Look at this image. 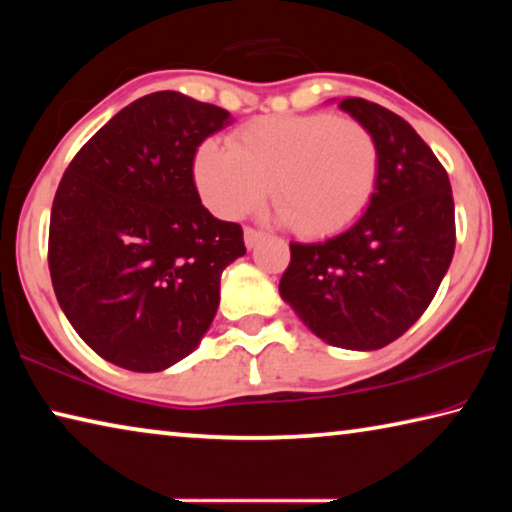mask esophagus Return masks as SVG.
Here are the masks:
<instances>
[{
    "label": "esophagus",
    "mask_w": 512,
    "mask_h": 512,
    "mask_svg": "<svg viewBox=\"0 0 512 512\" xmlns=\"http://www.w3.org/2000/svg\"><path fill=\"white\" fill-rule=\"evenodd\" d=\"M264 237V232L253 230V228H246L244 230V241H246V248H255L259 244V239Z\"/></svg>",
    "instance_id": "34e87169"
}]
</instances>
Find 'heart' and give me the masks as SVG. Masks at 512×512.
Here are the masks:
<instances>
[{
  "mask_svg": "<svg viewBox=\"0 0 512 512\" xmlns=\"http://www.w3.org/2000/svg\"><path fill=\"white\" fill-rule=\"evenodd\" d=\"M230 149L203 142L194 183L221 219L255 212L273 187L277 216L302 237H329L366 210L379 176L375 135L329 112L259 117L230 135Z\"/></svg>",
  "mask_w": 512,
  "mask_h": 512,
  "instance_id": "heart-1",
  "label": "heart"
}]
</instances>
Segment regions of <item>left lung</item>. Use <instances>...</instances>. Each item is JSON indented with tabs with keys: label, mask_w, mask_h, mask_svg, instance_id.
<instances>
[{
	"label": "left lung",
	"mask_w": 512,
	"mask_h": 512,
	"mask_svg": "<svg viewBox=\"0 0 512 512\" xmlns=\"http://www.w3.org/2000/svg\"><path fill=\"white\" fill-rule=\"evenodd\" d=\"M339 108L375 135V192L341 235L291 244L280 296L325 343L379 350L424 314L452 264V185L409 121L359 97Z\"/></svg>",
	"instance_id": "1"
}]
</instances>
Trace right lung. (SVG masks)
<instances>
[{"label":"right lung","mask_w":512,"mask_h":512,"mask_svg":"<svg viewBox=\"0 0 512 512\" xmlns=\"http://www.w3.org/2000/svg\"><path fill=\"white\" fill-rule=\"evenodd\" d=\"M230 112L180 92L119 110L69 162L51 207L49 273L76 334L110 363L160 372L196 350L244 230L205 210L194 155Z\"/></svg>","instance_id":"obj_1"}]
</instances>
